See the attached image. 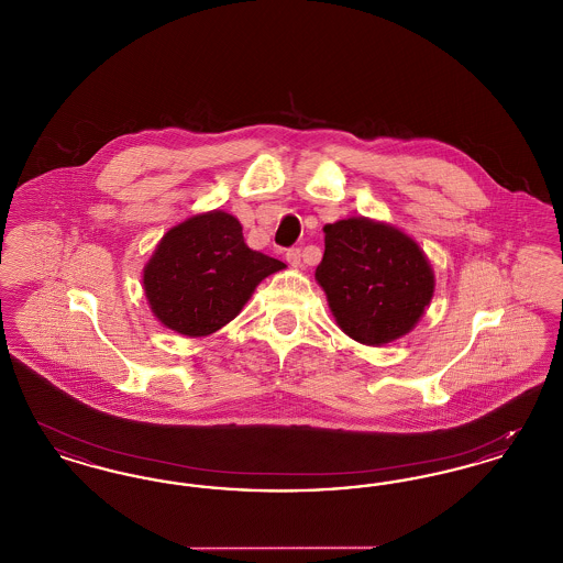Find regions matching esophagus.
Here are the masks:
<instances>
[{"label":"esophagus","instance_id":"34e87169","mask_svg":"<svg viewBox=\"0 0 563 563\" xmlns=\"http://www.w3.org/2000/svg\"><path fill=\"white\" fill-rule=\"evenodd\" d=\"M285 257H287V262H289L294 268H301V262H303V253H301V249H289Z\"/></svg>","mask_w":563,"mask_h":563}]
</instances>
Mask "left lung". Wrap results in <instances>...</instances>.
I'll list each match as a JSON object with an SVG mask.
<instances>
[{
    "label": "left lung",
    "mask_w": 563,
    "mask_h": 563,
    "mask_svg": "<svg viewBox=\"0 0 563 563\" xmlns=\"http://www.w3.org/2000/svg\"><path fill=\"white\" fill-rule=\"evenodd\" d=\"M317 280L340 329L382 346L409 333L434 294V274L418 242L367 217L327 223Z\"/></svg>",
    "instance_id": "obj_1"
}]
</instances>
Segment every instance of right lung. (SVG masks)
<instances>
[{
  "label": "right lung",
  "mask_w": 563,
  "mask_h": 563,
  "mask_svg": "<svg viewBox=\"0 0 563 563\" xmlns=\"http://www.w3.org/2000/svg\"><path fill=\"white\" fill-rule=\"evenodd\" d=\"M283 268V262L246 246L234 214L209 211L162 236L143 268V289L164 327L205 338L236 319L255 287Z\"/></svg>",
  "instance_id": "1"
}]
</instances>
